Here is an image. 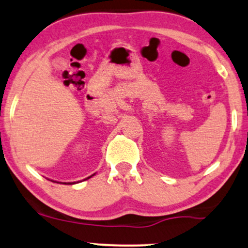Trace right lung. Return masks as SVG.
Here are the masks:
<instances>
[{
  "mask_svg": "<svg viewBox=\"0 0 248 248\" xmlns=\"http://www.w3.org/2000/svg\"><path fill=\"white\" fill-rule=\"evenodd\" d=\"M88 178H90V177H88ZM64 184H65V183H64Z\"/></svg>",
  "mask_w": 248,
  "mask_h": 248,
  "instance_id": "obj_1",
  "label": "right lung"
}]
</instances>
